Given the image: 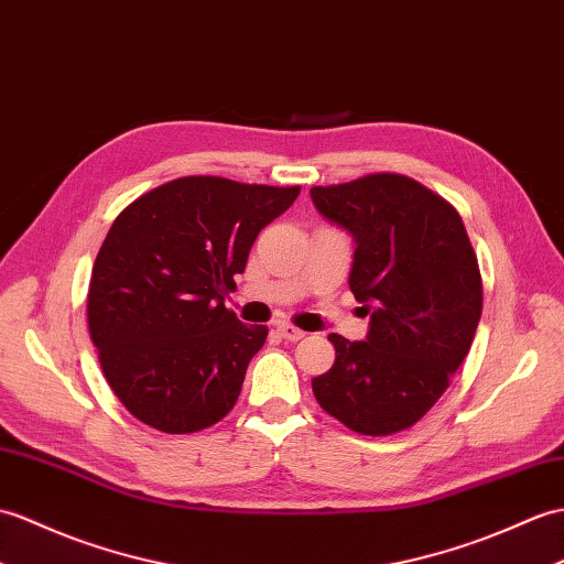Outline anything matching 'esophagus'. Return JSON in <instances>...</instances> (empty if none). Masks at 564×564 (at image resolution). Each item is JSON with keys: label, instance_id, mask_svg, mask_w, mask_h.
<instances>
[{"label": "esophagus", "instance_id": "esophagus-1", "mask_svg": "<svg viewBox=\"0 0 564 564\" xmlns=\"http://www.w3.org/2000/svg\"><path fill=\"white\" fill-rule=\"evenodd\" d=\"M276 332H279L281 338H285V341H300V338L305 336L303 329H297V326L288 324V322H281V324L276 326Z\"/></svg>", "mask_w": 564, "mask_h": 564}]
</instances>
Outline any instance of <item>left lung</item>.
Segmentation results:
<instances>
[{"mask_svg": "<svg viewBox=\"0 0 564 564\" xmlns=\"http://www.w3.org/2000/svg\"><path fill=\"white\" fill-rule=\"evenodd\" d=\"M317 212L356 240L348 285L368 341L329 334L336 360L314 399L358 435L415 425L447 391L480 322L482 279L459 212L399 173L312 187Z\"/></svg>", "mask_w": 564, "mask_h": 564, "instance_id": "1", "label": "left lung"}]
</instances>
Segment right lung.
I'll use <instances>...</instances> for the list:
<instances>
[{
    "label": "right lung",
    "mask_w": 564,
    "mask_h": 564,
    "mask_svg": "<svg viewBox=\"0 0 564 564\" xmlns=\"http://www.w3.org/2000/svg\"><path fill=\"white\" fill-rule=\"evenodd\" d=\"M300 187L214 175L170 180L129 204L98 250L88 332L115 397L167 435L216 425L240 397L267 326L226 307L261 228Z\"/></svg>",
    "instance_id": "obj_1"
}]
</instances>
